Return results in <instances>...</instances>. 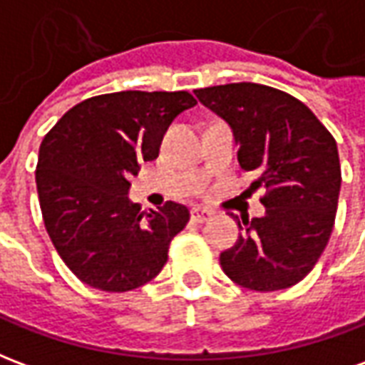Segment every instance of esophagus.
<instances>
[{
  "label": "esophagus",
  "mask_w": 365,
  "mask_h": 365,
  "mask_svg": "<svg viewBox=\"0 0 365 365\" xmlns=\"http://www.w3.org/2000/svg\"><path fill=\"white\" fill-rule=\"evenodd\" d=\"M191 219L195 222H207L211 219V213L205 209H191Z\"/></svg>",
  "instance_id": "34e87169"
}]
</instances>
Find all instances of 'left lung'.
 I'll use <instances>...</instances> for the list:
<instances>
[{
  "label": "left lung",
  "mask_w": 365,
  "mask_h": 365,
  "mask_svg": "<svg viewBox=\"0 0 365 365\" xmlns=\"http://www.w3.org/2000/svg\"><path fill=\"white\" fill-rule=\"evenodd\" d=\"M195 96L229 123L240 166L258 174L254 190H266V215L238 221L242 235L221 252L222 272L246 289H287L329 245L342 182L336 140L303 101L269 86L227 83Z\"/></svg>",
  "instance_id": "obj_1"
}]
</instances>
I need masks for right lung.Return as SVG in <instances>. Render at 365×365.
I'll use <instances>...</instances> for the list:
<instances>
[{
	"label": "right lung",
	"mask_w": 365,
	"mask_h": 365,
	"mask_svg": "<svg viewBox=\"0 0 365 365\" xmlns=\"http://www.w3.org/2000/svg\"><path fill=\"white\" fill-rule=\"evenodd\" d=\"M197 103L190 91H117L74 105L38 150L36 191L52 245L80 282L125 293L152 282L190 221L166 201L140 213L127 197L140 162L158 156L162 136Z\"/></svg>",
	"instance_id": "1"
}]
</instances>
